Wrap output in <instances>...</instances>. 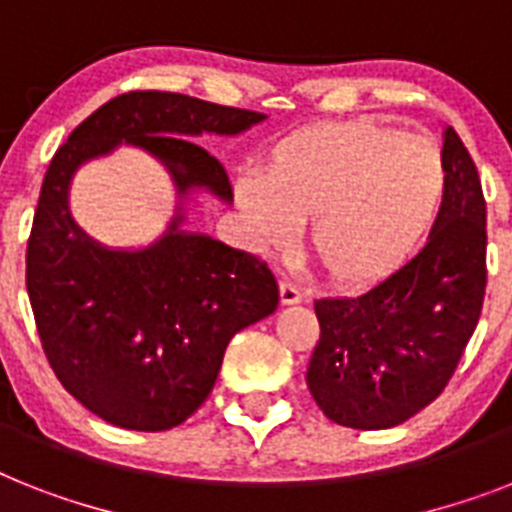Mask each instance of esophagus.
Wrapping results in <instances>:
<instances>
[{"label": "esophagus", "instance_id": "esophagus-1", "mask_svg": "<svg viewBox=\"0 0 512 512\" xmlns=\"http://www.w3.org/2000/svg\"><path fill=\"white\" fill-rule=\"evenodd\" d=\"M278 294H281V305H299V302H305V292L297 284H292V281H281L278 284Z\"/></svg>", "mask_w": 512, "mask_h": 512}]
</instances>
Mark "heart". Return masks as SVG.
I'll use <instances>...</instances> for the list:
<instances>
[{"label":"heart","instance_id":"1","mask_svg":"<svg viewBox=\"0 0 512 512\" xmlns=\"http://www.w3.org/2000/svg\"><path fill=\"white\" fill-rule=\"evenodd\" d=\"M234 199L260 252H307L328 284L363 292L421 249L447 199V162L431 139L373 118L299 128L273 147L263 176H239Z\"/></svg>","mask_w":512,"mask_h":512}]
</instances>
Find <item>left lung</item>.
Segmentation results:
<instances>
[{
  "label": "left lung",
  "mask_w": 512,
  "mask_h": 512,
  "mask_svg": "<svg viewBox=\"0 0 512 512\" xmlns=\"http://www.w3.org/2000/svg\"><path fill=\"white\" fill-rule=\"evenodd\" d=\"M447 199L426 247L360 297L318 299L307 389L328 421L392 429L434 402L476 331L486 289V202L468 149L444 128Z\"/></svg>",
  "instance_id": "1"
}]
</instances>
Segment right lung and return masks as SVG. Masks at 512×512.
I'll list each match as a JSON object with an SVG mask.
<instances>
[{
	"label": "right lung",
	"mask_w": 512,
	"mask_h": 512,
	"mask_svg": "<svg viewBox=\"0 0 512 512\" xmlns=\"http://www.w3.org/2000/svg\"><path fill=\"white\" fill-rule=\"evenodd\" d=\"M263 120L173 91H128L54 152L28 239V299L54 376L102 421L184 423L213 392L231 336L276 310L278 284L255 255L184 231V207L149 247H102L70 218V181L126 141L168 168L181 197L205 189L234 202L223 165L194 136H236Z\"/></svg>",
	"instance_id": "right-lung-1"
}]
</instances>
